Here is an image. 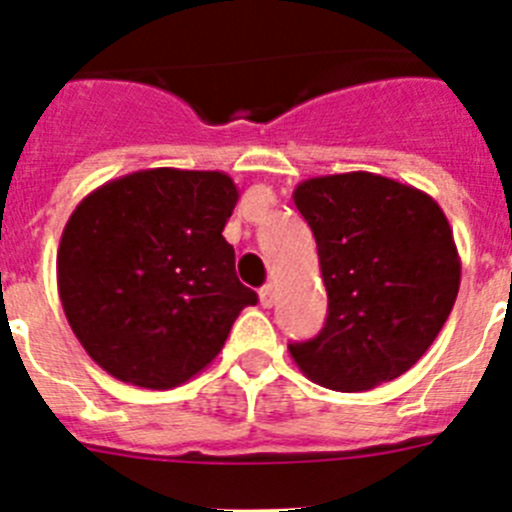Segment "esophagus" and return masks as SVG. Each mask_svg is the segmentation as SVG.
I'll use <instances>...</instances> for the list:
<instances>
[{"label": "esophagus", "instance_id": "obj_1", "mask_svg": "<svg viewBox=\"0 0 512 512\" xmlns=\"http://www.w3.org/2000/svg\"><path fill=\"white\" fill-rule=\"evenodd\" d=\"M259 300L264 307L274 305V300H277V287H274V284H264V287L259 289Z\"/></svg>", "mask_w": 512, "mask_h": 512}]
</instances>
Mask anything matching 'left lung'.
Instances as JSON below:
<instances>
[{
    "mask_svg": "<svg viewBox=\"0 0 512 512\" xmlns=\"http://www.w3.org/2000/svg\"><path fill=\"white\" fill-rule=\"evenodd\" d=\"M292 200L318 243L328 320L289 354L328 390L392 382L436 341L459 295L449 220L431 194L369 171L307 179Z\"/></svg>",
    "mask_w": 512,
    "mask_h": 512,
    "instance_id": "8db88e82",
    "label": "left lung"
}]
</instances>
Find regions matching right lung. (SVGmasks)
<instances>
[{
  "label": "right lung",
  "mask_w": 512,
  "mask_h": 512,
  "mask_svg": "<svg viewBox=\"0 0 512 512\" xmlns=\"http://www.w3.org/2000/svg\"><path fill=\"white\" fill-rule=\"evenodd\" d=\"M238 187L223 171L146 169L71 212L58 297L74 336L120 382L171 390L212 364L256 292L235 277L223 228Z\"/></svg>",
  "instance_id": "add662e5"
}]
</instances>
